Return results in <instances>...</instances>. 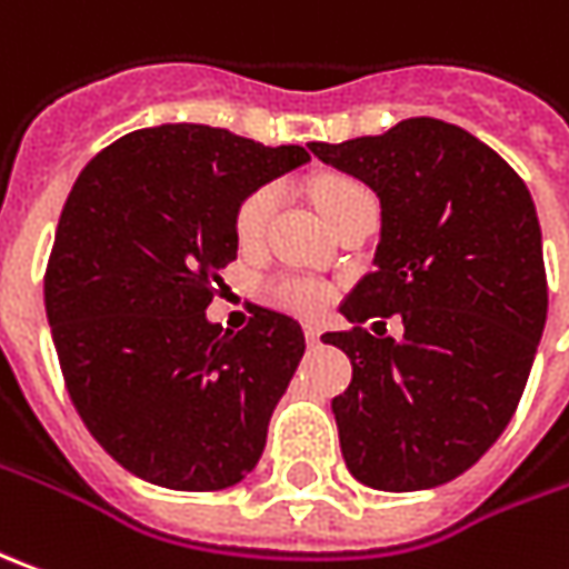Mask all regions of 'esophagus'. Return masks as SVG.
<instances>
[{
	"label": "esophagus",
	"instance_id": "esophagus-1",
	"mask_svg": "<svg viewBox=\"0 0 569 569\" xmlns=\"http://www.w3.org/2000/svg\"><path fill=\"white\" fill-rule=\"evenodd\" d=\"M305 339H308L311 346H317V342H320V327H317V323H305Z\"/></svg>",
	"mask_w": 569,
	"mask_h": 569
}]
</instances>
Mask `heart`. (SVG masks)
I'll return each instance as SVG.
<instances>
[{"label": "heart", "instance_id": "b5f03b06", "mask_svg": "<svg viewBox=\"0 0 569 569\" xmlns=\"http://www.w3.org/2000/svg\"><path fill=\"white\" fill-rule=\"evenodd\" d=\"M361 196H370V192L358 180H351V177H323V180H317L315 187V202L327 220H333L346 204L361 199ZM277 199H280L277 187H258L249 196H242V202L236 204L233 211V236L236 242H239V249L261 246V239L268 233L270 218H273ZM264 296L277 308H286L292 315L311 317L320 315L330 305L333 292H330V286L320 283L315 277H292V273H286V277H273L264 286Z\"/></svg>", "mask_w": 569, "mask_h": 569}]
</instances>
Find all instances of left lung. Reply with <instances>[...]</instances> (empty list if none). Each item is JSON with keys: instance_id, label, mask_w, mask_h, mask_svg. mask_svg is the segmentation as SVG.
Here are the masks:
<instances>
[{"instance_id": "8db88e82", "label": "left lung", "mask_w": 569, "mask_h": 569, "mask_svg": "<svg viewBox=\"0 0 569 569\" xmlns=\"http://www.w3.org/2000/svg\"><path fill=\"white\" fill-rule=\"evenodd\" d=\"M311 152L382 204L377 270L342 301L355 327L320 336L351 358L333 398L346 467L382 492L442 486L492 448L527 389L548 315L536 204L501 154L436 118ZM392 313L401 340L385 336Z\"/></svg>"}]
</instances>
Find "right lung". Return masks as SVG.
<instances>
[{
	"label": "right lung",
	"instance_id": "add662e5",
	"mask_svg": "<svg viewBox=\"0 0 569 569\" xmlns=\"http://www.w3.org/2000/svg\"><path fill=\"white\" fill-rule=\"evenodd\" d=\"M305 161L301 146L164 123L111 142L77 177L42 277L46 315L77 415L139 479L214 492L261 458L305 333L261 305L223 333L204 308L236 261V204Z\"/></svg>",
	"mask_w": 569,
	"mask_h": 569
}]
</instances>
